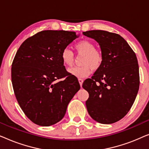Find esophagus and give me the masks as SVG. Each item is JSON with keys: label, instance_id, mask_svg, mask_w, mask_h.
Segmentation results:
<instances>
[{"label": "esophagus", "instance_id": "obj_1", "mask_svg": "<svg viewBox=\"0 0 149 149\" xmlns=\"http://www.w3.org/2000/svg\"><path fill=\"white\" fill-rule=\"evenodd\" d=\"M79 84H80V85H81V87H82V85L83 83V79H79Z\"/></svg>", "mask_w": 149, "mask_h": 149}]
</instances>
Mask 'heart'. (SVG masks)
<instances>
[{"instance_id":"heart-1","label":"heart","mask_w":149,"mask_h":149,"mask_svg":"<svg viewBox=\"0 0 149 149\" xmlns=\"http://www.w3.org/2000/svg\"><path fill=\"white\" fill-rule=\"evenodd\" d=\"M77 54H83L82 66H75L68 69V72L77 78H85L88 76L92 70H97L102 62V56L98 50L95 49L92 42L82 40L74 45ZM63 64L67 66H72L74 61V54L68 49H64L61 54Z\"/></svg>"}]
</instances>
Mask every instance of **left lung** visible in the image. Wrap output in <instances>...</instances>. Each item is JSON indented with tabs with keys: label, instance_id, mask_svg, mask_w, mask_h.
Segmentation results:
<instances>
[{
	"label": "left lung",
	"instance_id": "obj_1",
	"mask_svg": "<svg viewBox=\"0 0 149 149\" xmlns=\"http://www.w3.org/2000/svg\"><path fill=\"white\" fill-rule=\"evenodd\" d=\"M83 34L98 42L102 56L100 67L83 83L89 95L85 102L87 110L100 123H115L129 112L137 95L140 85L137 58L119 34L104 30Z\"/></svg>",
	"mask_w": 149,
	"mask_h": 149
}]
</instances>
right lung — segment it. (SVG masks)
I'll return each instance as SVG.
<instances>
[{
  "label": "right lung",
  "mask_w": 149,
  "mask_h": 149,
  "mask_svg": "<svg viewBox=\"0 0 149 149\" xmlns=\"http://www.w3.org/2000/svg\"><path fill=\"white\" fill-rule=\"evenodd\" d=\"M79 36L74 32L44 30L27 38L16 53L11 66L14 93L22 111L36 125L61 121L80 89L61 59L62 51Z\"/></svg>",
  "instance_id": "1"
}]
</instances>
